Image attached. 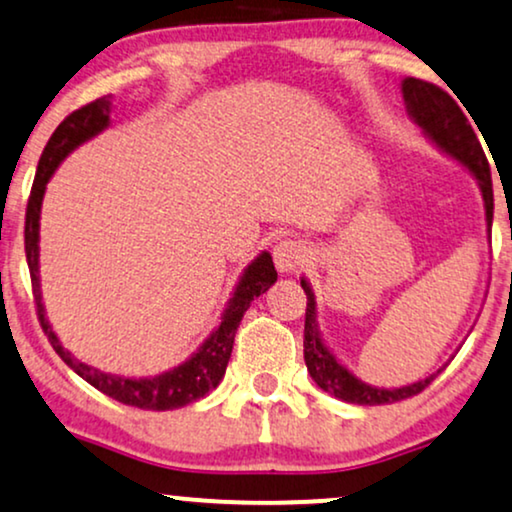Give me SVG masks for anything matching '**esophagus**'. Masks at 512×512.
I'll use <instances>...</instances> for the list:
<instances>
[{"instance_id":"obj_1","label":"esophagus","mask_w":512,"mask_h":512,"mask_svg":"<svg viewBox=\"0 0 512 512\" xmlns=\"http://www.w3.org/2000/svg\"><path fill=\"white\" fill-rule=\"evenodd\" d=\"M307 262V245L300 241H281L274 248V264L281 274H293Z\"/></svg>"}]
</instances>
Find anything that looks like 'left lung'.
<instances>
[{
  "instance_id": "left-lung-1",
  "label": "left lung",
  "mask_w": 512,
  "mask_h": 512,
  "mask_svg": "<svg viewBox=\"0 0 512 512\" xmlns=\"http://www.w3.org/2000/svg\"><path fill=\"white\" fill-rule=\"evenodd\" d=\"M401 96H404L406 115L416 122L423 137L430 141L437 151L449 155L458 165L472 174L482 193L484 222H487V234H491V219H494V189H491L489 163L484 158L480 139L472 132L468 118H465L458 103L449 94L435 87V84L416 80V77H404L401 80ZM304 293H307V314H304V364L312 375V380L323 392L333 394L347 404L359 406H378L394 404V401L409 399L413 394L423 392L432 380L442 373H430L428 378H420L416 383L401 387H375L357 378L342 361L335 357L333 349L326 345L319 331V309H316V295L312 283L300 278Z\"/></svg>"
}]
</instances>
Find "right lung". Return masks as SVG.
Segmentation results:
<instances>
[{
	"label": "right lung",
	"instance_id": "1",
	"mask_svg": "<svg viewBox=\"0 0 512 512\" xmlns=\"http://www.w3.org/2000/svg\"><path fill=\"white\" fill-rule=\"evenodd\" d=\"M111 111L113 101L111 96H103L96 99L80 111L70 113L61 125L56 127V132L51 134L49 144L44 146V153L37 165L35 181H32V191L28 200V212H25V257H28V269L32 278V293H35L37 302V314H40V323L47 333L51 347L56 349V354L73 371L80 375L82 380H87L89 385H94L96 390L108 394V397L120 401V404L137 406V409L146 411H172L181 409V406L198 401L200 397L215 390L222 383L226 364L231 359V349H234V338L238 331V323H241L243 314L248 312L250 302L255 297L276 283V269L271 262V255L267 250H262L260 255L252 260L248 267L243 269V274L238 276V283L231 293L229 302H226L219 323L215 326L203 345L191 354L189 359L181 361L179 366L170 368V371L160 375H148V378H125V375L106 373L101 368L84 364L75 357L73 352H68L61 345L58 335L51 328L47 319V309H44L42 300V286H40V217H42V200L47 193L49 179L54 177L58 165L68 158L75 148L87 144L89 139L99 137L103 129L111 127Z\"/></svg>",
	"mask_w": 512,
	"mask_h": 512
}]
</instances>
